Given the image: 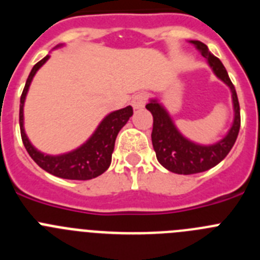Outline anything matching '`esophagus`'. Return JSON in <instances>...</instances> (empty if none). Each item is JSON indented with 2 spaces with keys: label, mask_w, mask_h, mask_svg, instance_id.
<instances>
[{
  "label": "esophagus",
  "mask_w": 260,
  "mask_h": 260,
  "mask_svg": "<svg viewBox=\"0 0 260 260\" xmlns=\"http://www.w3.org/2000/svg\"><path fill=\"white\" fill-rule=\"evenodd\" d=\"M147 102V95L144 92H138L135 93L134 98L132 100V105L134 109H139V108H143L144 104Z\"/></svg>",
  "instance_id": "esophagus-1"
}]
</instances>
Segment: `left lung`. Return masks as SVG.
<instances>
[{"instance_id":"8db88e82","label":"left lung","mask_w":260,"mask_h":260,"mask_svg":"<svg viewBox=\"0 0 260 260\" xmlns=\"http://www.w3.org/2000/svg\"><path fill=\"white\" fill-rule=\"evenodd\" d=\"M191 43L201 50L203 57L208 59V63L212 68L213 73L231 88L234 105V122L224 139L212 146H199V144L187 141L178 133L169 114L156 100L148 103L146 108L150 110L153 117L151 138H152V146L156 152V157L158 162L167 168L168 171L178 174L201 173L219 164L236 143L241 126L240 103H238L237 92L224 65L217 57L213 56L208 50L207 45L198 40H194Z\"/></svg>"}]
</instances>
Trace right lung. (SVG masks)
Masks as SVG:
<instances>
[{"label":"right lung","mask_w":260,"mask_h":260,"mask_svg":"<svg viewBox=\"0 0 260 260\" xmlns=\"http://www.w3.org/2000/svg\"><path fill=\"white\" fill-rule=\"evenodd\" d=\"M48 58H49V56L44 57L32 68L31 73L27 78L22 96H20L19 125L22 142L32 160L48 173L59 177V178H66V180H91V178H95V177L103 174L109 168L116 138L119 130L125 126L128 118L133 116V108L128 105L123 109L116 110L113 113L108 114L103 119V122L99 125V127L96 128L95 134L89 138L83 146L73 151V152L61 156H49L39 152L29 143L28 138L26 137V133H24V128H23V104H24V99H26L32 78L36 74V71L47 62Z\"/></svg>","instance_id":"obj_1"}]
</instances>
